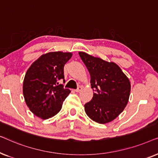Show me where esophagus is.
Segmentation results:
<instances>
[{
    "instance_id": "34e87169",
    "label": "esophagus",
    "mask_w": 158,
    "mask_h": 158,
    "mask_svg": "<svg viewBox=\"0 0 158 158\" xmlns=\"http://www.w3.org/2000/svg\"><path fill=\"white\" fill-rule=\"evenodd\" d=\"M82 90H83V87H82V86H79V87L77 88V89H75V92H77V93H78V92H81Z\"/></svg>"
}]
</instances>
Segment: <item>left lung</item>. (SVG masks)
I'll return each mask as SVG.
<instances>
[{
  "label": "left lung",
  "mask_w": 158,
  "mask_h": 158,
  "mask_svg": "<svg viewBox=\"0 0 158 158\" xmlns=\"http://www.w3.org/2000/svg\"><path fill=\"white\" fill-rule=\"evenodd\" d=\"M90 75L91 88L96 90L91 101L85 103L88 117L98 124L111 122L124 111L129 101L130 81L114 62L79 52Z\"/></svg>",
  "instance_id": "obj_1"
}]
</instances>
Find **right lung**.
I'll use <instances>...</instances> for the list:
<instances>
[{
  "label": "right lung",
  "instance_id": "obj_1",
  "mask_svg": "<svg viewBox=\"0 0 158 158\" xmlns=\"http://www.w3.org/2000/svg\"><path fill=\"white\" fill-rule=\"evenodd\" d=\"M73 53L50 52L31 64L23 82V94L30 111L42 119L53 117L62 109L70 90L60 81L64 78V66Z\"/></svg>",
  "mask_w": 158,
  "mask_h": 158
}]
</instances>
